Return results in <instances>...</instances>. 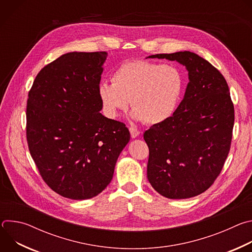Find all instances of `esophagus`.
<instances>
[{"instance_id":"34e87169","label":"esophagus","mask_w":252,"mask_h":252,"mask_svg":"<svg viewBox=\"0 0 252 252\" xmlns=\"http://www.w3.org/2000/svg\"><path fill=\"white\" fill-rule=\"evenodd\" d=\"M128 129H129V132H130V136H131L132 138H135V137H137V136L139 135V131H138L136 128H134V127H129Z\"/></svg>"}]
</instances>
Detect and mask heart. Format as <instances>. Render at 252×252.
<instances>
[{
	"mask_svg": "<svg viewBox=\"0 0 252 252\" xmlns=\"http://www.w3.org/2000/svg\"><path fill=\"white\" fill-rule=\"evenodd\" d=\"M112 82L102 81L97 87L104 115L117 119L129 101L131 118L148 125L161 124L173 115L185 87L178 67L149 61L125 62L115 70Z\"/></svg>",
	"mask_w": 252,
	"mask_h": 252,
	"instance_id": "heart-1",
	"label": "heart"
}]
</instances>
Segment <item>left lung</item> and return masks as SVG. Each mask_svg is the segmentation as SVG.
I'll list each match as a JSON object with an SVG mask.
<instances>
[{
  "label": "left lung",
  "mask_w": 252,
  "mask_h": 252,
  "mask_svg": "<svg viewBox=\"0 0 252 252\" xmlns=\"http://www.w3.org/2000/svg\"><path fill=\"white\" fill-rule=\"evenodd\" d=\"M148 58L179 63L189 80L173 115L143 133L150 149L148 179L164 197L196 196L214 183L230 150L234 107L227 83L209 62L189 51Z\"/></svg>",
  "instance_id": "8db88e82"
}]
</instances>
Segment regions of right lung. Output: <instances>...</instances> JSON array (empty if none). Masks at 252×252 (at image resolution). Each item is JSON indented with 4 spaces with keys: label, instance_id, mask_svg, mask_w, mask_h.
<instances>
[{
    "label": "right lung",
    "instance_id": "obj_1",
    "mask_svg": "<svg viewBox=\"0 0 252 252\" xmlns=\"http://www.w3.org/2000/svg\"><path fill=\"white\" fill-rule=\"evenodd\" d=\"M105 52L64 54L35 77L27 103L30 154L45 183L60 195L83 200L112 182L130 134L107 119L97 87Z\"/></svg>",
    "mask_w": 252,
    "mask_h": 252
}]
</instances>
